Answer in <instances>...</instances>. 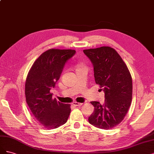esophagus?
I'll list each match as a JSON object with an SVG mask.
<instances>
[{
  "mask_svg": "<svg viewBox=\"0 0 154 154\" xmlns=\"http://www.w3.org/2000/svg\"><path fill=\"white\" fill-rule=\"evenodd\" d=\"M72 105L75 106H80L82 105V103H79V102H73L72 103Z\"/></svg>",
  "mask_w": 154,
  "mask_h": 154,
  "instance_id": "1",
  "label": "esophagus"
}]
</instances>
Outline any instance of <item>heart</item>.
I'll return each instance as SVG.
<instances>
[{
    "instance_id": "obj_1",
    "label": "heart",
    "mask_w": 154,
    "mask_h": 154,
    "mask_svg": "<svg viewBox=\"0 0 154 154\" xmlns=\"http://www.w3.org/2000/svg\"><path fill=\"white\" fill-rule=\"evenodd\" d=\"M81 67H82V66H79V67H78V68H81Z\"/></svg>"
}]
</instances>
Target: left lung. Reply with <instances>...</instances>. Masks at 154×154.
Returning a JSON list of instances; mask_svg holds the SVG:
<instances>
[{
    "mask_svg": "<svg viewBox=\"0 0 154 154\" xmlns=\"http://www.w3.org/2000/svg\"><path fill=\"white\" fill-rule=\"evenodd\" d=\"M83 52L93 64L96 84L103 88L105 93L103 105L98 102H91L95 110L88 121L102 129H111L122 122L131 106V73L121 56L110 47L86 49Z\"/></svg>",
    "mask_w": 154,
    "mask_h": 154,
    "instance_id": "obj_1",
    "label": "left lung"
}]
</instances>
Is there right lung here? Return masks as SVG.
I'll use <instances>...</instances> for the list:
<instances>
[{"mask_svg": "<svg viewBox=\"0 0 154 154\" xmlns=\"http://www.w3.org/2000/svg\"><path fill=\"white\" fill-rule=\"evenodd\" d=\"M75 54L72 49L51 48L42 54L29 70L25 94L27 105L39 125L54 129L65 123L71 112L70 104L52 98L55 87L66 62Z\"/></svg>", "mask_w": 154, "mask_h": 154, "instance_id": "add662e5", "label": "right lung"}]
</instances>
